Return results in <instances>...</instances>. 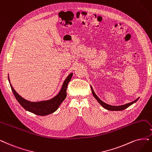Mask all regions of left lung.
Instances as JSON below:
<instances>
[{
    "mask_svg": "<svg viewBox=\"0 0 152 152\" xmlns=\"http://www.w3.org/2000/svg\"><path fill=\"white\" fill-rule=\"evenodd\" d=\"M91 91H92V93L93 94V96L95 98V99H96L98 102L102 105L103 107L104 108H105L106 110H110V111H122L123 110H125L126 108H127L128 107H129V106H131L132 104H133V103H134L135 102H137V100L139 99L137 98V99H135L134 101H133V102H131V103H127V104H123V105H120V106H113V105H110L107 103H106L104 102H103V101L101 100L98 97L97 95L96 94V93H94L93 89L92 87H91Z\"/></svg>",
    "mask_w": 152,
    "mask_h": 152,
    "instance_id": "1",
    "label": "left lung"
}]
</instances>
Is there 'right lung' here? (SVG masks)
Segmentation results:
<instances>
[{"instance_id":"add662e5","label":"right lung","mask_w":152,"mask_h":152,"mask_svg":"<svg viewBox=\"0 0 152 152\" xmlns=\"http://www.w3.org/2000/svg\"><path fill=\"white\" fill-rule=\"evenodd\" d=\"M72 76V73H71L68 75L66 80H64L63 85H62L61 89L59 93L55 96L54 98L44 101H40V102H30L24 98H22L20 95L15 91L14 88L11 85L9 76H8V79L10 83V86L12 91L14 94L16 99L18 101L20 104L26 110L31 112L34 114H36L39 116H46L49 114L54 113V111L57 110L59 108V105L65 99L67 94L66 89L67 87L68 83L70 81Z\"/></svg>"}]
</instances>
